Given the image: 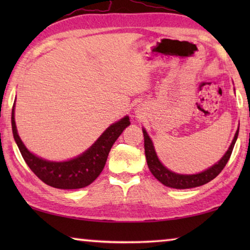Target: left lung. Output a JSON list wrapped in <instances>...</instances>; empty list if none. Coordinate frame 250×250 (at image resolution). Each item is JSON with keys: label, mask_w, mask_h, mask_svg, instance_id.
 Returning a JSON list of instances; mask_svg holds the SVG:
<instances>
[{"label": "left lung", "mask_w": 250, "mask_h": 250, "mask_svg": "<svg viewBox=\"0 0 250 250\" xmlns=\"http://www.w3.org/2000/svg\"><path fill=\"white\" fill-rule=\"evenodd\" d=\"M142 131L143 135H145V151L146 163L155 179L160 181L163 185L168 186V188H192L208 183V182L214 180L215 177L222 172L223 168L225 167L227 164L228 160L230 158L235 142L237 140V137H238L239 128L237 129L234 140H232L230 146L228 147L227 152L224 154L223 158L219 160L216 164H214L213 167H208L207 170L201 173H197V174H179V173L172 172L168 170V168H167L158 159V155L155 153L153 143H152L149 134L146 133V131L145 129H142Z\"/></svg>", "instance_id": "1"}]
</instances>
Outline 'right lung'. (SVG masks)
Segmentation results:
<instances>
[{"instance_id":"right-lung-1","label":"right lung","mask_w":250,"mask_h":250,"mask_svg":"<svg viewBox=\"0 0 250 250\" xmlns=\"http://www.w3.org/2000/svg\"><path fill=\"white\" fill-rule=\"evenodd\" d=\"M129 125V117L125 116L110 125L83 154L64 162H53L39 158L26 149L18 134L14 119V105L12 109V130L24 161L34 174L45 184L62 189L82 188L91 184L104 170L113 143Z\"/></svg>"}]
</instances>
